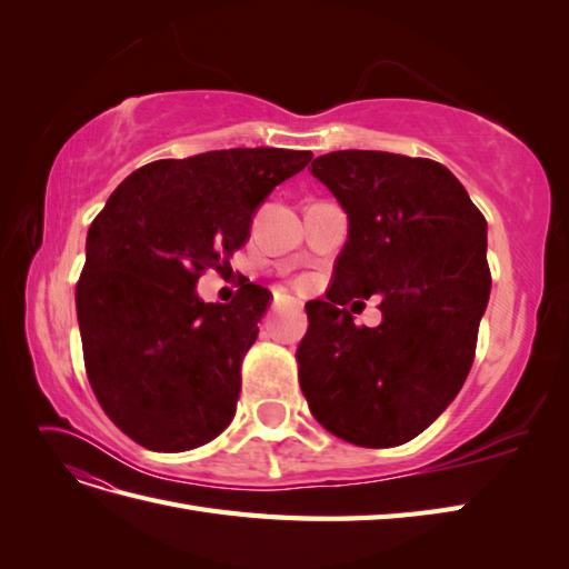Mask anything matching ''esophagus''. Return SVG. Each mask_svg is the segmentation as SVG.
Instances as JSON below:
<instances>
[{
  "mask_svg": "<svg viewBox=\"0 0 569 569\" xmlns=\"http://www.w3.org/2000/svg\"><path fill=\"white\" fill-rule=\"evenodd\" d=\"M272 308H274V311H284V308H291V311H301V301L291 299V297H287V299L278 297L272 301Z\"/></svg>",
  "mask_w": 569,
  "mask_h": 569,
  "instance_id": "34e87169",
  "label": "esophagus"
}]
</instances>
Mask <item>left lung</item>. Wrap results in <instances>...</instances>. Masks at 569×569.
<instances>
[{
    "mask_svg": "<svg viewBox=\"0 0 569 569\" xmlns=\"http://www.w3.org/2000/svg\"><path fill=\"white\" fill-rule=\"evenodd\" d=\"M311 173L349 218L330 301L306 303L299 382L335 437L389 449L449 408L487 311V220L449 168L389 151L318 157ZM381 297L383 322L356 328L351 296Z\"/></svg>",
    "mask_w": 569,
    "mask_h": 569,
    "instance_id": "8db88e82",
    "label": "left lung"
}]
</instances>
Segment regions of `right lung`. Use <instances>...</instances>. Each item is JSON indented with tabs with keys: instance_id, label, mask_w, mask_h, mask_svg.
Instances as JSON below:
<instances>
[{
	"instance_id": "1",
	"label": "right lung",
	"mask_w": 569,
	"mask_h": 569,
	"mask_svg": "<svg viewBox=\"0 0 569 569\" xmlns=\"http://www.w3.org/2000/svg\"><path fill=\"white\" fill-rule=\"evenodd\" d=\"M311 159L256 147L153 161L94 218L76 287L84 368L107 416L144 449H197L232 422L272 295L249 282L232 303H203L199 274L222 270L258 206Z\"/></svg>"
}]
</instances>
